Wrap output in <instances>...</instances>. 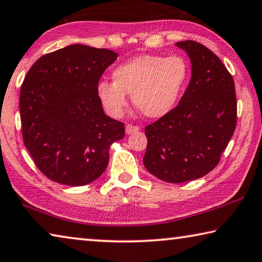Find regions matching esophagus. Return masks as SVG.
I'll list each match as a JSON object with an SVG mask.
<instances>
[{
	"label": "esophagus",
	"instance_id": "34e87169",
	"mask_svg": "<svg viewBox=\"0 0 262 262\" xmlns=\"http://www.w3.org/2000/svg\"><path fill=\"white\" fill-rule=\"evenodd\" d=\"M140 128L136 127V126H133V124H127L126 126V134L130 135V134H134V133L139 132Z\"/></svg>",
	"mask_w": 262,
	"mask_h": 262
}]
</instances>
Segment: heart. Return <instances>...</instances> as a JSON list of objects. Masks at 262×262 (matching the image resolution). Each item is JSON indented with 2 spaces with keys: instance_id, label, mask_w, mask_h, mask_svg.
Returning a JSON list of instances; mask_svg holds the SVG:
<instances>
[{
  "instance_id": "heart-1",
  "label": "heart",
  "mask_w": 262,
  "mask_h": 262,
  "mask_svg": "<svg viewBox=\"0 0 262 262\" xmlns=\"http://www.w3.org/2000/svg\"><path fill=\"white\" fill-rule=\"evenodd\" d=\"M190 77V66L183 57L141 55L116 66L113 82L102 80L97 93L111 116L120 118L127 107V94L141 113L159 119L173 110Z\"/></svg>"
}]
</instances>
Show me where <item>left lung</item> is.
Returning a JSON list of instances; mask_svg holds the SVG:
<instances>
[{
    "mask_svg": "<svg viewBox=\"0 0 262 262\" xmlns=\"http://www.w3.org/2000/svg\"><path fill=\"white\" fill-rule=\"evenodd\" d=\"M188 53L191 79L178 105L146 127L143 164L151 175L183 183L219 163L236 124L234 81L222 60L194 40L176 43Z\"/></svg>",
    "mask_w": 262,
    "mask_h": 262,
    "instance_id": "obj_1",
    "label": "left lung"
}]
</instances>
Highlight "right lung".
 Listing matches in <instances>:
<instances>
[{
    "mask_svg": "<svg viewBox=\"0 0 262 262\" xmlns=\"http://www.w3.org/2000/svg\"><path fill=\"white\" fill-rule=\"evenodd\" d=\"M118 58L108 49L72 44L41 56L20 87L24 146L41 172L81 186L100 177L110 147L124 136L122 122L105 114L97 87Z\"/></svg>",
    "mask_w": 262,
    "mask_h": 262,
    "instance_id": "1",
    "label": "right lung"
}]
</instances>
